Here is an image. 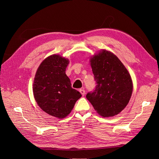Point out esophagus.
Instances as JSON below:
<instances>
[{"instance_id": "esophagus-1", "label": "esophagus", "mask_w": 159, "mask_h": 159, "mask_svg": "<svg viewBox=\"0 0 159 159\" xmlns=\"http://www.w3.org/2000/svg\"><path fill=\"white\" fill-rule=\"evenodd\" d=\"M80 92L81 93V94L82 95H84L85 94V89H84V88H81V89H80Z\"/></svg>"}]
</instances>
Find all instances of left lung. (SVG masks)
I'll return each instance as SVG.
<instances>
[{
  "label": "left lung",
  "instance_id": "8db88e82",
  "mask_svg": "<svg viewBox=\"0 0 159 159\" xmlns=\"http://www.w3.org/2000/svg\"><path fill=\"white\" fill-rule=\"evenodd\" d=\"M90 61L96 86L86 98L100 115L113 117L125 109L131 98V75L118 57L105 50L93 56Z\"/></svg>",
  "mask_w": 159,
  "mask_h": 159
}]
</instances>
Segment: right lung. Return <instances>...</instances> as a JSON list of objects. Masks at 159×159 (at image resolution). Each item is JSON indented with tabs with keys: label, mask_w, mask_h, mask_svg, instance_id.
Here are the masks:
<instances>
[{
	"label": "right lung",
	"mask_w": 159,
	"mask_h": 159,
	"mask_svg": "<svg viewBox=\"0 0 159 159\" xmlns=\"http://www.w3.org/2000/svg\"><path fill=\"white\" fill-rule=\"evenodd\" d=\"M69 60L52 55L38 68L33 84V93L39 107L52 116L62 119L71 111L81 94L71 88L66 74Z\"/></svg>",
	"instance_id": "add662e5"
}]
</instances>
